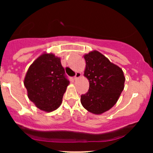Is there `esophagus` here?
<instances>
[{
	"mask_svg": "<svg viewBox=\"0 0 153 153\" xmlns=\"http://www.w3.org/2000/svg\"><path fill=\"white\" fill-rule=\"evenodd\" d=\"M81 77V73H79V72H77L76 74H75V76L74 77V80H77L78 79H79Z\"/></svg>",
	"mask_w": 153,
	"mask_h": 153,
	"instance_id": "34e87169",
	"label": "esophagus"
}]
</instances>
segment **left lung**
Here are the masks:
<instances>
[{"label": "left lung", "mask_w": 153, "mask_h": 153, "mask_svg": "<svg viewBox=\"0 0 153 153\" xmlns=\"http://www.w3.org/2000/svg\"><path fill=\"white\" fill-rule=\"evenodd\" d=\"M83 57V75L88 80L89 89L81 96L80 102L88 111L101 114L117 103L124 90L125 77L122 68L99 51H91Z\"/></svg>", "instance_id": "obj_1"}]
</instances>
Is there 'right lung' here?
<instances>
[{
  "label": "right lung",
  "instance_id": "right-lung-1",
  "mask_svg": "<svg viewBox=\"0 0 153 153\" xmlns=\"http://www.w3.org/2000/svg\"><path fill=\"white\" fill-rule=\"evenodd\" d=\"M24 84L31 102L43 111L52 112L60 106L70 81L60 57L44 52L29 66Z\"/></svg>",
  "mask_w": 153,
  "mask_h": 153
}]
</instances>
